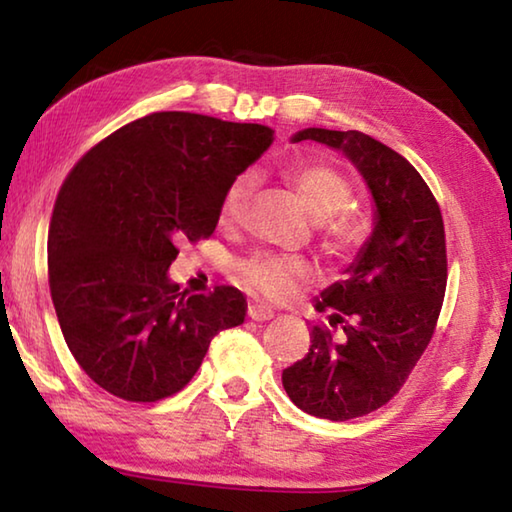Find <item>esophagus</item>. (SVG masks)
<instances>
[{"instance_id":"1","label":"esophagus","mask_w":512,"mask_h":512,"mask_svg":"<svg viewBox=\"0 0 512 512\" xmlns=\"http://www.w3.org/2000/svg\"><path fill=\"white\" fill-rule=\"evenodd\" d=\"M248 318L257 320V323H264V320L273 318V311L264 305H250L248 307Z\"/></svg>"}]
</instances>
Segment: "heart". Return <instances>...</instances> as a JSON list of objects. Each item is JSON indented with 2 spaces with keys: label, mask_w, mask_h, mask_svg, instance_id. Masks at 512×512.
I'll list each match as a JSON object with an SVG mask.
<instances>
[{
  "label": "heart",
  "mask_w": 512,
  "mask_h": 512,
  "mask_svg": "<svg viewBox=\"0 0 512 512\" xmlns=\"http://www.w3.org/2000/svg\"><path fill=\"white\" fill-rule=\"evenodd\" d=\"M293 189L305 212L316 223H323L325 246L332 253H348L363 237V223L359 216L343 212L352 198L350 180L339 169L323 162H300L287 171ZM253 192V176L244 173L232 180L221 203V219L235 221ZM309 275L305 262L293 257L253 255L237 264V277L250 291L266 298H289L298 284Z\"/></svg>",
  "instance_id": "obj_1"
}]
</instances>
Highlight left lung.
Returning a JSON list of instances; mask_svg holds the SVG:
<instances>
[{"label": "left lung", "instance_id": "1", "mask_svg": "<svg viewBox=\"0 0 512 512\" xmlns=\"http://www.w3.org/2000/svg\"><path fill=\"white\" fill-rule=\"evenodd\" d=\"M305 140L341 151L375 205L370 237L345 277L314 300L329 325L343 323V341L314 327L307 357L282 372L298 409L339 422L384 406L427 350L447 287L445 228L420 173L386 144L329 128H302L291 137Z\"/></svg>", "mask_w": 512, "mask_h": 512}]
</instances>
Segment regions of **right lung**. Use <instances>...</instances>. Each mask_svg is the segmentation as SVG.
<instances>
[{"instance_id":"add662e5","label":"right lung","mask_w":512,"mask_h":512,"mask_svg":"<svg viewBox=\"0 0 512 512\" xmlns=\"http://www.w3.org/2000/svg\"><path fill=\"white\" fill-rule=\"evenodd\" d=\"M273 128L153 112L83 155L49 225V289L74 359L128 402L178 393L221 329L244 323L235 287L178 293V241L210 237L223 196L273 144Z\"/></svg>"}]
</instances>
